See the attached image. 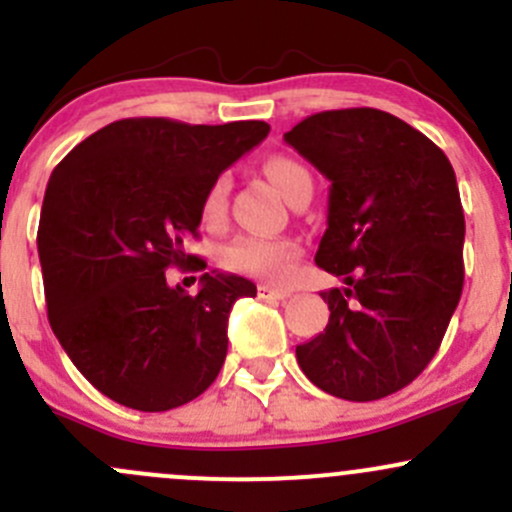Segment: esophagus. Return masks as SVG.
Returning a JSON list of instances; mask_svg holds the SVG:
<instances>
[{
  "label": "esophagus",
  "mask_w": 512,
  "mask_h": 512,
  "mask_svg": "<svg viewBox=\"0 0 512 512\" xmlns=\"http://www.w3.org/2000/svg\"><path fill=\"white\" fill-rule=\"evenodd\" d=\"M257 294H260L262 299H287L289 297L287 289H277L272 285H260L257 287Z\"/></svg>",
  "instance_id": "esophagus-1"
}]
</instances>
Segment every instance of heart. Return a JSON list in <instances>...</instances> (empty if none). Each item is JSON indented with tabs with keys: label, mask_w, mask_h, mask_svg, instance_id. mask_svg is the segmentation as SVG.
<instances>
[{
	"label": "heart",
	"mask_w": 512,
	"mask_h": 512,
	"mask_svg": "<svg viewBox=\"0 0 512 512\" xmlns=\"http://www.w3.org/2000/svg\"><path fill=\"white\" fill-rule=\"evenodd\" d=\"M265 175L285 198L299 180L309 178L307 170L287 156H272L267 160ZM227 190H230V183H227L225 175L215 178L210 188L205 190L203 203H200V220L205 227L223 225L227 213ZM299 257H302V247L289 237L242 235L220 250V265L225 270L237 272V275L260 277L265 282H285L292 275Z\"/></svg>",
	"instance_id": "b5f03b06"
}]
</instances>
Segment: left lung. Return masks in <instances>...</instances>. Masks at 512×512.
Returning <instances> with one entry per match:
<instances>
[{"instance_id": "8db88e82", "label": "left lung", "mask_w": 512, "mask_h": 512, "mask_svg": "<svg viewBox=\"0 0 512 512\" xmlns=\"http://www.w3.org/2000/svg\"><path fill=\"white\" fill-rule=\"evenodd\" d=\"M285 141L327 175L322 292L329 324L297 347L307 379L347 401L409 386L433 359L463 292V220L456 173L421 131L379 108L307 116Z\"/></svg>"}]
</instances>
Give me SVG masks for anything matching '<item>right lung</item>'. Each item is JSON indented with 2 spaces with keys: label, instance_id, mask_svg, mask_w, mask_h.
I'll return each instance as SVG.
<instances>
[{
  "label": "right lung",
  "instance_id": "obj_1",
  "mask_svg": "<svg viewBox=\"0 0 512 512\" xmlns=\"http://www.w3.org/2000/svg\"><path fill=\"white\" fill-rule=\"evenodd\" d=\"M267 133L265 121L123 118L51 173L36 235L46 312L76 369L116 404L168 411L218 379L232 304L257 287L205 272L188 294L165 272L205 270L185 252L205 190Z\"/></svg>",
  "mask_w": 512,
  "mask_h": 512
}]
</instances>
